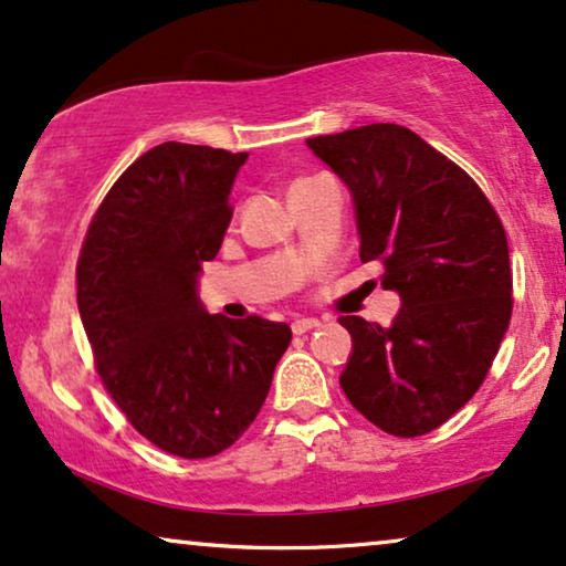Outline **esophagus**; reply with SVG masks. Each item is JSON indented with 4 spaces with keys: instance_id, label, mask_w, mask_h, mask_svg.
I'll list each match as a JSON object with an SVG mask.
<instances>
[{
    "instance_id": "esophagus-1",
    "label": "esophagus",
    "mask_w": 566,
    "mask_h": 566,
    "mask_svg": "<svg viewBox=\"0 0 566 566\" xmlns=\"http://www.w3.org/2000/svg\"><path fill=\"white\" fill-rule=\"evenodd\" d=\"M321 326V321L318 318H297V321H292V334H307V331H313V328H318Z\"/></svg>"
}]
</instances>
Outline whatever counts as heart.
<instances>
[{
    "instance_id": "1",
    "label": "heart",
    "mask_w": 566,
    "mask_h": 566,
    "mask_svg": "<svg viewBox=\"0 0 566 566\" xmlns=\"http://www.w3.org/2000/svg\"><path fill=\"white\" fill-rule=\"evenodd\" d=\"M311 180H315V178H303V180H297V184L292 186V191H295V188H303V186H307V184H311Z\"/></svg>"
}]
</instances>
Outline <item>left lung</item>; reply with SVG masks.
I'll return each instance as SVG.
<instances>
[{"label":"left lung","mask_w":566,"mask_h":566,"mask_svg":"<svg viewBox=\"0 0 566 566\" xmlns=\"http://www.w3.org/2000/svg\"><path fill=\"white\" fill-rule=\"evenodd\" d=\"M307 147L349 186L359 259L380 261V284L403 303L388 328L338 318L354 346L338 382L382 432H432L471 401L510 326L500 214L469 172L406 126H359Z\"/></svg>","instance_id":"left-lung-1"}]
</instances>
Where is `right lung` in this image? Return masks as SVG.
I'll return each instance as SVG.
<instances>
[{
    "mask_svg": "<svg viewBox=\"0 0 566 566\" xmlns=\"http://www.w3.org/2000/svg\"><path fill=\"white\" fill-rule=\"evenodd\" d=\"M248 153L163 142L105 193L77 261V305L95 370L155 448L212 458L251 427L292 331L259 315H209L201 263L228 230Z\"/></svg>",
    "mask_w": 566,
    "mask_h": 566,
    "instance_id": "right-lung-1",
    "label": "right lung"
}]
</instances>
